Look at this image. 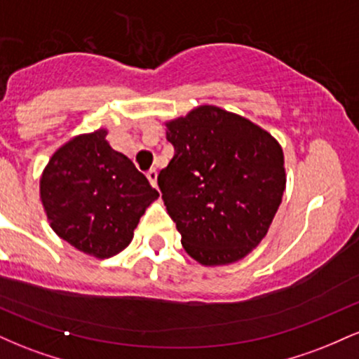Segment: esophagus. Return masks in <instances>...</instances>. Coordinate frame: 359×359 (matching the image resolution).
I'll return each mask as SVG.
<instances>
[{
	"mask_svg": "<svg viewBox=\"0 0 359 359\" xmlns=\"http://www.w3.org/2000/svg\"><path fill=\"white\" fill-rule=\"evenodd\" d=\"M147 179L150 180V184L154 185V187H156V179H158V172H156V170H150V172H148V174H147Z\"/></svg>",
	"mask_w": 359,
	"mask_h": 359,
	"instance_id": "1",
	"label": "esophagus"
}]
</instances>
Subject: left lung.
Returning <instances> with one entry per match:
<instances>
[{
    "label": "left lung",
    "mask_w": 359,
    "mask_h": 359,
    "mask_svg": "<svg viewBox=\"0 0 359 359\" xmlns=\"http://www.w3.org/2000/svg\"><path fill=\"white\" fill-rule=\"evenodd\" d=\"M174 158L158 187L189 257L205 266L243 259L269 233L285 191L280 143L212 104L165 123Z\"/></svg>",
    "instance_id": "1"
}]
</instances>
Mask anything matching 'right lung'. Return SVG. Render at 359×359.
<instances>
[{
	"label": "right lung",
	"instance_id": "1",
	"mask_svg": "<svg viewBox=\"0 0 359 359\" xmlns=\"http://www.w3.org/2000/svg\"><path fill=\"white\" fill-rule=\"evenodd\" d=\"M108 130L77 135L48 160L40 201L59 238L94 258L125 250L147 208L158 199L147 177L113 150Z\"/></svg>",
	"mask_w": 359,
	"mask_h": 359
}]
</instances>
